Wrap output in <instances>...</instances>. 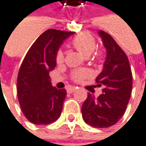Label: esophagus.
<instances>
[{
    "mask_svg": "<svg viewBox=\"0 0 146 146\" xmlns=\"http://www.w3.org/2000/svg\"><path fill=\"white\" fill-rule=\"evenodd\" d=\"M76 89V87H69V88H67V92H68L69 94H71V93H73Z\"/></svg>",
    "mask_w": 146,
    "mask_h": 146,
    "instance_id": "34e87169",
    "label": "esophagus"
}]
</instances>
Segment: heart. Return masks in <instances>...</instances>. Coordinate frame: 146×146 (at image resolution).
<instances>
[{
	"label": "heart",
	"instance_id": "heart-1",
	"mask_svg": "<svg viewBox=\"0 0 146 146\" xmlns=\"http://www.w3.org/2000/svg\"><path fill=\"white\" fill-rule=\"evenodd\" d=\"M71 45L82 54H83L86 57H89L94 52L96 47V40L95 38L91 34L83 32V33H80L79 35L76 36L72 39ZM94 56L96 58L100 59L103 57V52L101 51H96ZM55 60L58 64L64 63V54L62 50H58L57 52ZM90 76H91V72L88 69H78L71 72V79L75 82H81L82 80L88 78Z\"/></svg>",
	"mask_w": 146,
	"mask_h": 146
}]
</instances>
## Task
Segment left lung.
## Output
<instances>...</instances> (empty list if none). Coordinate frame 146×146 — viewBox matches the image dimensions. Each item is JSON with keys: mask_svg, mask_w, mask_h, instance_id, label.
Segmentation results:
<instances>
[{"mask_svg": "<svg viewBox=\"0 0 146 146\" xmlns=\"http://www.w3.org/2000/svg\"><path fill=\"white\" fill-rule=\"evenodd\" d=\"M99 34L106 48V58L102 72L96 78L99 87L105 88L95 98L91 94L82 106L84 121L94 127H110L124 115L133 88V76L124 51L108 33Z\"/></svg>", "mask_w": 146, "mask_h": 146, "instance_id": "8db88e82", "label": "left lung"}]
</instances>
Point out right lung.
I'll return each instance as SVG.
<instances>
[{"label": "right lung", "instance_id": "add662e5", "mask_svg": "<svg viewBox=\"0 0 146 146\" xmlns=\"http://www.w3.org/2000/svg\"><path fill=\"white\" fill-rule=\"evenodd\" d=\"M74 32L49 29L32 44L26 53L17 80V94L21 110L31 123L47 125L60 116L66 97L65 89L52 87L49 72L56 66V53Z\"/></svg>", "mask_w": 146, "mask_h": 146}]
</instances>
